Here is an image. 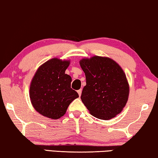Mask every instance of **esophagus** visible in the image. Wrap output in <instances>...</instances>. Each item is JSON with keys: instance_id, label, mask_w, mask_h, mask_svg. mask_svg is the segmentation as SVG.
Here are the masks:
<instances>
[{"instance_id": "1", "label": "esophagus", "mask_w": 158, "mask_h": 158, "mask_svg": "<svg viewBox=\"0 0 158 158\" xmlns=\"http://www.w3.org/2000/svg\"><path fill=\"white\" fill-rule=\"evenodd\" d=\"M81 91H82V90H81V89H79V90L77 91V93H78V94H79V97H80L81 95Z\"/></svg>"}]
</instances>
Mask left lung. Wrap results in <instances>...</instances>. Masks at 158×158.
I'll use <instances>...</instances> for the list:
<instances>
[{"mask_svg":"<svg viewBox=\"0 0 158 158\" xmlns=\"http://www.w3.org/2000/svg\"><path fill=\"white\" fill-rule=\"evenodd\" d=\"M79 64L86 77L81 99L89 113L101 119L119 114L129 95V85L122 68L112 59L100 56L84 58Z\"/></svg>","mask_w":158,"mask_h":158,"instance_id":"8db88e82","label":"left lung"}]
</instances>
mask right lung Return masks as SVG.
<instances>
[{"instance_id":"obj_1","label":"right lung","mask_w":158,"mask_h":158,"mask_svg":"<svg viewBox=\"0 0 158 158\" xmlns=\"http://www.w3.org/2000/svg\"><path fill=\"white\" fill-rule=\"evenodd\" d=\"M69 60L52 58L41 65L35 72L30 86V98L35 111L48 118L63 117L73 100L79 98L71 88L72 81L65 73Z\"/></svg>"}]
</instances>
